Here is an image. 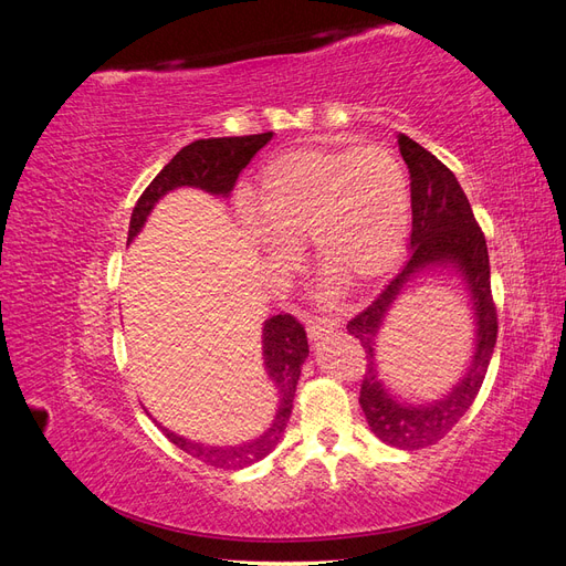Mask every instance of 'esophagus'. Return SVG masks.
Instances as JSON below:
<instances>
[{"instance_id":"esophagus-1","label":"esophagus","mask_w":566,"mask_h":566,"mask_svg":"<svg viewBox=\"0 0 566 566\" xmlns=\"http://www.w3.org/2000/svg\"><path fill=\"white\" fill-rule=\"evenodd\" d=\"M337 328V321L333 318H312L310 323H306V333H310V339H321L323 335H328Z\"/></svg>"}]
</instances>
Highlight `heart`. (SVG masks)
I'll return each mask as SVG.
<instances>
[{"mask_svg":"<svg viewBox=\"0 0 566 566\" xmlns=\"http://www.w3.org/2000/svg\"><path fill=\"white\" fill-rule=\"evenodd\" d=\"M252 208L272 235L248 219L276 256L310 238L314 262L347 287H366L394 269L410 229L406 167L382 146L300 148L271 160Z\"/></svg>","mask_w":566,"mask_h":566,"instance_id":"b5f03b06","label":"heart"}]
</instances>
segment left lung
<instances>
[{
    "instance_id": "obj_1",
    "label": "left lung",
    "mask_w": 566,
    "mask_h": 566,
    "mask_svg": "<svg viewBox=\"0 0 566 566\" xmlns=\"http://www.w3.org/2000/svg\"><path fill=\"white\" fill-rule=\"evenodd\" d=\"M399 150L410 175V210H413L410 256L389 285H385L382 293L347 323V331L361 339L368 358L358 403L364 408L370 432L387 447L418 451L447 437L476 399L493 356L495 335H499V314H495L491 295L486 238L476 224L470 200L455 175L406 134H399ZM432 268L455 270L467 283L478 339L467 375L448 397L432 405L413 407L388 394L374 361V347L384 316L400 290L418 272Z\"/></svg>"
}]
</instances>
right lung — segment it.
Returning a JSON list of instances; mask_svg holds the SVG:
<instances>
[{
	"instance_id": "1",
	"label": "right lung",
	"mask_w": 566,
	"mask_h": 566,
	"mask_svg": "<svg viewBox=\"0 0 566 566\" xmlns=\"http://www.w3.org/2000/svg\"><path fill=\"white\" fill-rule=\"evenodd\" d=\"M271 136L273 132L250 136H219V139H198L184 146L160 169V175L148 184L142 198L136 200L129 219L127 243H132L136 233L144 229L156 202L169 191H175V188L193 186L212 196L227 198L233 191L238 175L248 167L254 153L271 142ZM306 356H310V345H306L304 325L290 314L271 316L269 321H264L262 328V358L269 380L279 391V413L273 416L269 430L252 441L235 443V447H210V443L191 441L181 434L169 432L160 424L165 437L188 455L205 462V465L221 470H243L252 465V462L266 458L279 447L290 413H293L295 389Z\"/></svg>"
}]
</instances>
